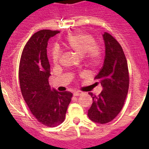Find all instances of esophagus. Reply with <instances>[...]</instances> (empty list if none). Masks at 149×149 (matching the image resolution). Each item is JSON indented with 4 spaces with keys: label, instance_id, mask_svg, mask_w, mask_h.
Returning a JSON list of instances; mask_svg holds the SVG:
<instances>
[{
    "label": "esophagus",
    "instance_id": "1",
    "mask_svg": "<svg viewBox=\"0 0 149 149\" xmlns=\"http://www.w3.org/2000/svg\"><path fill=\"white\" fill-rule=\"evenodd\" d=\"M82 94H83V93L79 92V91H75V92H73V96H75V97H79V96L82 95Z\"/></svg>",
    "mask_w": 149,
    "mask_h": 149
}]
</instances>
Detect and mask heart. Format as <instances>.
I'll return each mask as SVG.
<instances>
[{"instance_id":"obj_1","label":"heart","mask_w":149,"mask_h":149,"mask_svg":"<svg viewBox=\"0 0 149 149\" xmlns=\"http://www.w3.org/2000/svg\"><path fill=\"white\" fill-rule=\"evenodd\" d=\"M65 45L70 50L79 56H83L88 63L95 64L101 56L100 45L95 42L92 35L78 31L68 36L65 39ZM62 55L61 50L57 47L52 49V56L54 63H57Z\"/></svg>"}]
</instances>
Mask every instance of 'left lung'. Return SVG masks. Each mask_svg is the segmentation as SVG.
<instances>
[{
	"label": "left lung",
	"mask_w": 149,
	"mask_h": 149,
	"mask_svg": "<svg viewBox=\"0 0 149 149\" xmlns=\"http://www.w3.org/2000/svg\"><path fill=\"white\" fill-rule=\"evenodd\" d=\"M105 56L103 67L95 77L103 91L99 96L89 94L93 104L88 110L92 121L106 124L114 119L121 111L129 87V74L126 57L118 42L110 34L103 35Z\"/></svg>",
	"instance_id": "left-lung-1"
}]
</instances>
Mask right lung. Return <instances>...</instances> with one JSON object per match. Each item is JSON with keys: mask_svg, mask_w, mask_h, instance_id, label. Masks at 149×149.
<instances>
[{"mask_svg": "<svg viewBox=\"0 0 149 149\" xmlns=\"http://www.w3.org/2000/svg\"><path fill=\"white\" fill-rule=\"evenodd\" d=\"M58 31L41 30L31 36L22 52L19 64L20 87L24 101L38 121L55 127L65 120L72 93L58 92L49 84L50 65L48 41Z\"/></svg>", "mask_w": 149, "mask_h": 149, "instance_id": "add662e5", "label": "right lung"}]
</instances>
